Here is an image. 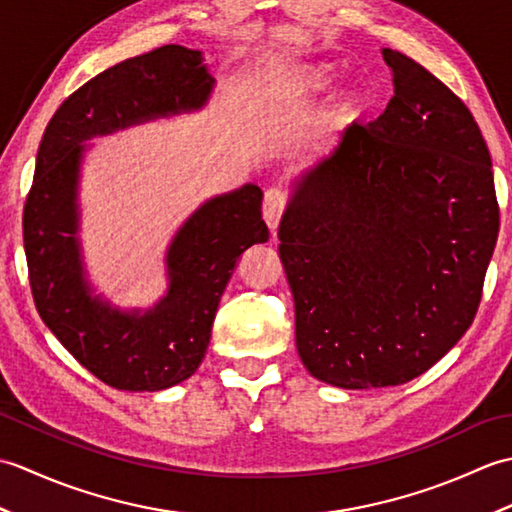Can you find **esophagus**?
Returning a JSON list of instances; mask_svg holds the SVG:
<instances>
[{
    "label": "esophagus",
    "mask_w": 512,
    "mask_h": 512,
    "mask_svg": "<svg viewBox=\"0 0 512 512\" xmlns=\"http://www.w3.org/2000/svg\"><path fill=\"white\" fill-rule=\"evenodd\" d=\"M286 204H288V198L286 193L273 187L266 191V198H264V220L268 224L270 231H277V226L281 222V215H284L286 211Z\"/></svg>",
    "instance_id": "esophagus-1"
}]
</instances>
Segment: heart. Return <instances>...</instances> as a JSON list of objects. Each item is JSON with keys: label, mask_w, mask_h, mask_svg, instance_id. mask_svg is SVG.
Masks as SVG:
<instances>
[{"label": "heart", "mask_w": 512, "mask_h": 512, "mask_svg": "<svg viewBox=\"0 0 512 512\" xmlns=\"http://www.w3.org/2000/svg\"><path fill=\"white\" fill-rule=\"evenodd\" d=\"M336 81V70L330 63L323 61H310L299 63L279 74L275 85H270L264 96L266 112L273 114L277 107H303L312 101L321 99ZM367 107V94L356 88V85H345L334 94L332 101V114L343 121H352V118L361 116Z\"/></svg>", "instance_id": "obj_1"}]
</instances>
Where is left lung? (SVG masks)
Wrapping results in <instances>:
<instances>
[{"instance_id": "1", "label": "left lung", "mask_w": 512, "mask_h": 512, "mask_svg": "<svg viewBox=\"0 0 512 512\" xmlns=\"http://www.w3.org/2000/svg\"><path fill=\"white\" fill-rule=\"evenodd\" d=\"M394 96L290 182L279 257L297 352L341 389L394 387L462 339L482 299L499 206L473 114L436 76L383 50Z\"/></svg>"}]
</instances>
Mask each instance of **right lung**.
I'll return each mask as SVG.
<instances>
[{
	"label": "right lung",
	"instance_id": "obj_1",
	"mask_svg": "<svg viewBox=\"0 0 512 512\" xmlns=\"http://www.w3.org/2000/svg\"><path fill=\"white\" fill-rule=\"evenodd\" d=\"M215 79L200 50L162 46L101 72L52 116L24 209L32 297L43 323L85 369L125 391H160L195 374L237 259L268 242L257 184L206 200L173 235L167 290L151 308L96 295L81 246V169L88 140L198 112Z\"/></svg>",
	"mask_w": 512,
	"mask_h": 512
}]
</instances>
